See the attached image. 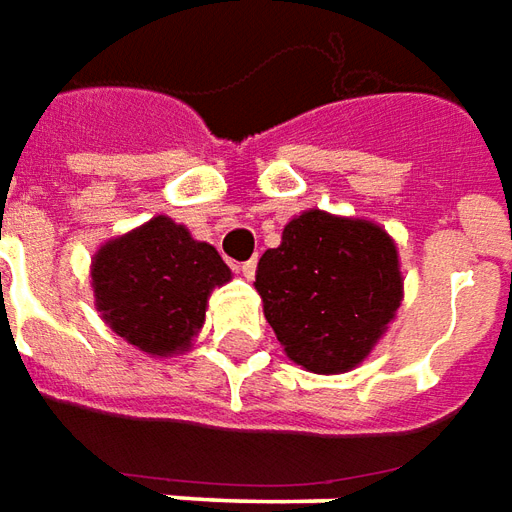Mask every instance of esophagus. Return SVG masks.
Returning <instances> with one entry per match:
<instances>
[{
  "label": "esophagus",
  "mask_w": 512,
  "mask_h": 512,
  "mask_svg": "<svg viewBox=\"0 0 512 512\" xmlns=\"http://www.w3.org/2000/svg\"><path fill=\"white\" fill-rule=\"evenodd\" d=\"M239 273L245 275V278H253L256 275V259H248V262L239 264Z\"/></svg>",
  "instance_id": "esophagus-1"
}]
</instances>
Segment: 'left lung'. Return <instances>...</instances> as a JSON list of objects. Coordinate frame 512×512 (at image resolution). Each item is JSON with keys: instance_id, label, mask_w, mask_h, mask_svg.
<instances>
[{"instance_id": "1", "label": "left lung", "mask_w": 512, "mask_h": 512, "mask_svg": "<svg viewBox=\"0 0 512 512\" xmlns=\"http://www.w3.org/2000/svg\"><path fill=\"white\" fill-rule=\"evenodd\" d=\"M256 289L295 364L320 375L347 372L369 355L400 308L397 248L369 220L311 209L259 259Z\"/></svg>"}]
</instances>
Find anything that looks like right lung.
I'll return each instance as SVG.
<instances>
[{"mask_svg":"<svg viewBox=\"0 0 512 512\" xmlns=\"http://www.w3.org/2000/svg\"><path fill=\"white\" fill-rule=\"evenodd\" d=\"M90 275L112 331L143 353L170 355L190 347L204 325L209 292L226 284L231 270L212 245L159 215L107 242Z\"/></svg>","mask_w":512,"mask_h":512,"instance_id":"add662e5","label":"right lung"}]
</instances>
